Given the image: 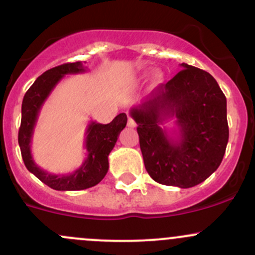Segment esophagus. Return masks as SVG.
Listing matches in <instances>:
<instances>
[{"label": "esophagus", "mask_w": 255, "mask_h": 255, "mask_svg": "<svg viewBox=\"0 0 255 255\" xmlns=\"http://www.w3.org/2000/svg\"><path fill=\"white\" fill-rule=\"evenodd\" d=\"M128 128H135L136 127L135 120H133L131 117H128Z\"/></svg>", "instance_id": "1"}]
</instances>
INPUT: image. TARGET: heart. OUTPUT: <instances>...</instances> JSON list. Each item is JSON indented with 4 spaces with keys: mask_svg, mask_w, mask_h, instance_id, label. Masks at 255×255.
Listing matches in <instances>:
<instances>
[{
    "mask_svg": "<svg viewBox=\"0 0 255 255\" xmlns=\"http://www.w3.org/2000/svg\"><path fill=\"white\" fill-rule=\"evenodd\" d=\"M149 70L148 72H146V73H143L141 75V79H146V78H148V75H149ZM153 79H154V81L155 83H161V81L164 80V75H163V73L161 72H155L154 73V75H153Z\"/></svg>",
    "mask_w": 255,
    "mask_h": 255,
    "instance_id": "heart-1",
    "label": "heart"
}]
</instances>
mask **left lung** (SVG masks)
Wrapping results in <instances>:
<instances>
[{"label": "left lung", "mask_w": 255, "mask_h": 255, "mask_svg": "<svg viewBox=\"0 0 255 255\" xmlns=\"http://www.w3.org/2000/svg\"><path fill=\"white\" fill-rule=\"evenodd\" d=\"M144 102L132 107L144 166L154 181L188 188L220 165L229 141L226 97L209 73L181 64ZM174 120L176 129L165 127Z\"/></svg>", "instance_id": "left-lung-1"}]
</instances>
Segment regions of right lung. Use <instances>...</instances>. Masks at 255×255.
Wrapping results in <instances>:
<instances>
[{"instance_id":"obj_1","label":"right lung","mask_w":255,"mask_h":255,"mask_svg":"<svg viewBox=\"0 0 255 255\" xmlns=\"http://www.w3.org/2000/svg\"><path fill=\"white\" fill-rule=\"evenodd\" d=\"M85 72L86 69L81 62L67 63L52 68L35 80L26 91L21 103V123L18 142L24 164L37 179L57 191L86 190L102 181L109 168V153L116 146L119 133L127 127L128 117L125 113H120L109 124L90 123L85 133L87 157L75 171L69 174H52L41 169L35 163L31 154V138L43 103L65 75Z\"/></svg>"}]
</instances>
